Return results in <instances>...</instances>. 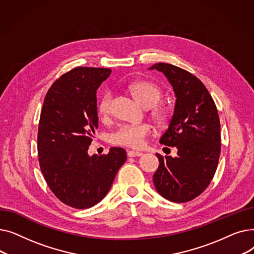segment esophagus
Segmentation results:
<instances>
[{
	"mask_svg": "<svg viewBox=\"0 0 254 254\" xmlns=\"http://www.w3.org/2000/svg\"><path fill=\"white\" fill-rule=\"evenodd\" d=\"M127 155L129 157H136V156H141L142 155V152H139V151H134V150H129L127 151Z\"/></svg>",
	"mask_w": 254,
	"mask_h": 254,
	"instance_id": "1",
	"label": "esophagus"
}]
</instances>
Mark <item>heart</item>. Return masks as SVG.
Here are the masks:
<instances>
[{
    "label": "heart",
    "mask_w": 254,
    "mask_h": 254,
    "mask_svg": "<svg viewBox=\"0 0 254 254\" xmlns=\"http://www.w3.org/2000/svg\"><path fill=\"white\" fill-rule=\"evenodd\" d=\"M130 90L136 100L145 108H151L162 99V90L156 84L148 81H137L130 85ZM112 93L107 91L99 102L98 111L102 117H107L111 112ZM152 117L155 122L164 126L170 119V112L164 107H156L152 110ZM152 132V127L149 124H126L120 126L111 136L114 144L127 146L130 148H141L145 140Z\"/></svg>",
    "instance_id": "1"
}]
</instances>
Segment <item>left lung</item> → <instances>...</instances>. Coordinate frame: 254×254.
Listing matches in <instances>:
<instances>
[{"label": "left lung", "instance_id": "1", "mask_svg": "<svg viewBox=\"0 0 254 254\" xmlns=\"http://www.w3.org/2000/svg\"><path fill=\"white\" fill-rule=\"evenodd\" d=\"M149 70L167 77L176 98L159 143L178 151L175 157L156 153L155 190L171 202H190L208 188L218 165L221 143L217 108L206 86L191 73L166 63L154 64Z\"/></svg>", "mask_w": 254, "mask_h": 254}]
</instances>
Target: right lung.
<instances>
[{
  "instance_id": "obj_1",
  "label": "right lung",
  "mask_w": 254,
  "mask_h": 254,
  "mask_svg": "<svg viewBox=\"0 0 254 254\" xmlns=\"http://www.w3.org/2000/svg\"><path fill=\"white\" fill-rule=\"evenodd\" d=\"M111 72L78 66L61 76L44 99L38 129L40 168L51 191L76 209L101 202L127 161L120 147L106 155L87 153L99 127L97 89Z\"/></svg>"
}]
</instances>
